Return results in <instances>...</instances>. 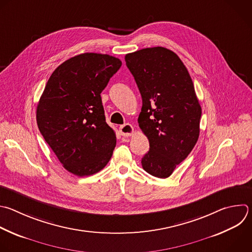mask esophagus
<instances>
[{
  "label": "esophagus",
  "mask_w": 252,
  "mask_h": 252,
  "mask_svg": "<svg viewBox=\"0 0 252 252\" xmlns=\"http://www.w3.org/2000/svg\"><path fill=\"white\" fill-rule=\"evenodd\" d=\"M120 132L123 136H130L133 133V127L130 124H126L120 126Z\"/></svg>",
  "instance_id": "esophagus-1"
}]
</instances>
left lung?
I'll return each instance as SVG.
<instances>
[{
    "instance_id": "left-lung-1",
    "label": "left lung",
    "mask_w": 252,
    "mask_h": 252,
    "mask_svg": "<svg viewBox=\"0 0 252 252\" xmlns=\"http://www.w3.org/2000/svg\"><path fill=\"white\" fill-rule=\"evenodd\" d=\"M125 59L142 99L137 122L149 140L142 168L167 178L199 138L202 109L193 81L178 55L165 47L143 48Z\"/></svg>"
}]
</instances>
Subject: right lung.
I'll list each match as a JSON object with an SVG mask.
<instances>
[{
    "label": "right lung",
    "mask_w": 252,
    "mask_h": 252,
    "mask_svg": "<svg viewBox=\"0 0 252 252\" xmlns=\"http://www.w3.org/2000/svg\"><path fill=\"white\" fill-rule=\"evenodd\" d=\"M122 66L108 54L83 53L59 65L36 108L40 133L64 168L83 177L110 161L116 132L108 126L101 93Z\"/></svg>",
    "instance_id": "1"
}]
</instances>
